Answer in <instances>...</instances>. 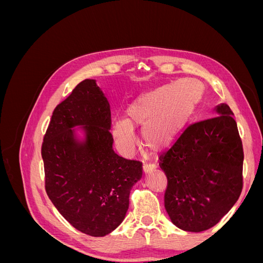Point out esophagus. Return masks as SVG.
Listing matches in <instances>:
<instances>
[{
	"instance_id": "obj_1",
	"label": "esophagus",
	"mask_w": 263,
	"mask_h": 263,
	"mask_svg": "<svg viewBox=\"0 0 263 263\" xmlns=\"http://www.w3.org/2000/svg\"><path fill=\"white\" fill-rule=\"evenodd\" d=\"M155 165L154 164H145L144 166H142V172H144V174H149L153 171H155Z\"/></svg>"
}]
</instances>
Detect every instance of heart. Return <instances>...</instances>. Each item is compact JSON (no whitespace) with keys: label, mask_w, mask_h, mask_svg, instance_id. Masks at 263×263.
I'll list each match as a JSON object with an SVG mask.
<instances>
[{"label":"heart","mask_w":263,"mask_h":263,"mask_svg":"<svg viewBox=\"0 0 263 263\" xmlns=\"http://www.w3.org/2000/svg\"><path fill=\"white\" fill-rule=\"evenodd\" d=\"M202 94V85L192 79H180L140 94L127 107L125 118L110 124L116 146L124 154L130 153L134 129H141L148 149L161 151L170 147L193 116Z\"/></svg>","instance_id":"b5f03b06"}]
</instances>
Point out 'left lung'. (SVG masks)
<instances>
[{
  "label": "left lung",
  "mask_w": 263,
  "mask_h": 263,
  "mask_svg": "<svg viewBox=\"0 0 263 263\" xmlns=\"http://www.w3.org/2000/svg\"><path fill=\"white\" fill-rule=\"evenodd\" d=\"M213 113L215 117L187 127L161 157L168 178L165 210L185 232L216 225L242 190L243 151L234 114L224 103Z\"/></svg>",
  "instance_id": "8db88e82"
}]
</instances>
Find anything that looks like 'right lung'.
I'll return each mask as SVG.
<instances>
[{"label": "right lung", "instance_id": "obj_1", "mask_svg": "<svg viewBox=\"0 0 263 263\" xmlns=\"http://www.w3.org/2000/svg\"><path fill=\"white\" fill-rule=\"evenodd\" d=\"M109 129L106 94L86 79L54 108L42 147L47 194L71 225L93 237L122 224L142 176L140 162L115 154Z\"/></svg>", "mask_w": 263, "mask_h": 263}]
</instances>
